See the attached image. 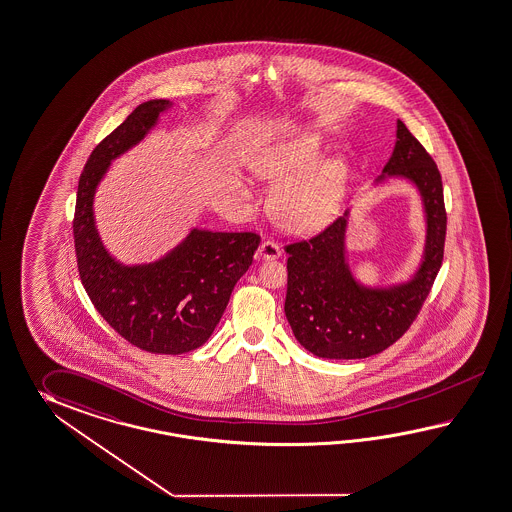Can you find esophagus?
<instances>
[{
  "label": "esophagus",
  "instance_id": "34e87169",
  "mask_svg": "<svg viewBox=\"0 0 512 512\" xmlns=\"http://www.w3.org/2000/svg\"><path fill=\"white\" fill-rule=\"evenodd\" d=\"M279 255H281V246L272 238H266L259 246V257L262 259H277Z\"/></svg>",
  "mask_w": 512,
  "mask_h": 512
}]
</instances>
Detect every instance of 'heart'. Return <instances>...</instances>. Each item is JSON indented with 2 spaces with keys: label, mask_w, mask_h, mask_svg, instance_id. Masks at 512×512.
<instances>
[{
  "label": "heart",
  "mask_w": 512,
  "mask_h": 512,
  "mask_svg": "<svg viewBox=\"0 0 512 512\" xmlns=\"http://www.w3.org/2000/svg\"><path fill=\"white\" fill-rule=\"evenodd\" d=\"M322 140L311 133L279 138L262 148L253 168L281 188L272 209L277 220L294 231L324 227L344 198L348 166L342 159L322 161Z\"/></svg>",
  "instance_id": "1"
}]
</instances>
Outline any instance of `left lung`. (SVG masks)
<instances>
[{
	"instance_id": "8db88e82",
	"label": "left lung",
	"mask_w": 512,
	"mask_h": 512,
	"mask_svg": "<svg viewBox=\"0 0 512 512\" xmlns=\"http://www.w3.org/2000/svg\"><path fill=\"white\" fill-rule=\"evenodd\" d=\"M396 137L392 157L375 183L405 177L418 188L427 224L424 261L407 283L364 287L346 262L349 211L316 237L285 246V314L296 340L316 357L366 359L392 346L416 320L442 266L448 222L442 177L401 120Z\"/></svg>"
}]
</instances>
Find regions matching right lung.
Wrapping results in <instances>:
<instances>
[{
  "label": "right lung",
  "mask_w": 512,
  "mask_h": 512,
  "mask_svg": "<svg viewBox=\"0 0 512 512\" xmlns=\"http://www.w3.org/2000/svg\"><path fill=\"white\" fill-rule=\"evenodd\" d=\"M170 107L168 100L140 103L90 153L77 187L74 244L81 283L103 320L137 348L179 355L209 340L261 237L192 229L163 259L137 266L114 261L103 248L92 211L96 188L109 164L137 146Z\"/></svg>",
  "instance_id": "1"
}]
</instances>
